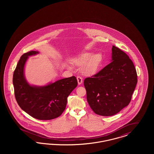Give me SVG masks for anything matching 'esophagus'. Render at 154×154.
<instances>
[{
	"mask_svg": "<svg viewBox=\"0 0 154 154\" xmlns=\"http://www.w3.org/2000/svg\"><path fill=\"white\" fill-rule=\"evenodd\" d=\"M77 81H78L79 85H80V84H81L82 83L83 80H82V78L80 76H78V77H77Z\"/></svg>",
	"mask_w": 154,
	"mask_h": 154,
	"instance_id": "obj_1",
	"label": "esophagus"
}]
</instances>
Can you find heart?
<instances>
[{
	"label": "heart",
	"instance_id": "obj_1",
	"mask_svg": "<svg viewBox=\"0 0 154 154\" xmlns=\"http://www.w3.org/2000/svg\"><path fill=\"white\" fill-rule=\"evenodd\" d=\"M103 60V55L100 53L94 54L91 52H85L74 59L75 63L84 66V72L88 75L95 74Z\"/></svg>",
	"mask_w": 154,
	"mask_h": 154
}]
</instances>
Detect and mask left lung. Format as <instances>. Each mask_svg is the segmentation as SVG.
<instances>
[{"instance_id":"1","label":"left lung","mask_w":154,"mask_h":154,"mask_svg":"<svg viewBox=\"0 0 154 154\" xmlns=\"http://www.w3.org/2000/svg\"><path fill=\"white\" fill-rule=\"evenodd\" d=\"M111 61L84 81L89 106L95 114L102 116H114L127 106L137 82L132 60L114 45Z\"/></svg>"}]
</instances>
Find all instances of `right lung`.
<instances>
[{"instance_id":"right-lung-1","label":"right lung","mask_w":154,"mask_h":154,"mask_svg":"<svg viewBox=\"0 0 154 154\" xmlns=\"http://www.w3.org/2000/svg\"><path fill=\"white\" fill-rule=\"evenodd\" d=\"M38 54L31 51L23 54L15 69L13 82L17 102L32 117L50 120L59 117L65 109L67 99L77 86L75 76L63 79L47 85H30L24 75V67L29 56Z\"/></svg>"}]
</instances>
